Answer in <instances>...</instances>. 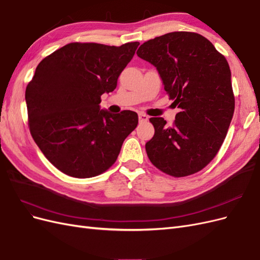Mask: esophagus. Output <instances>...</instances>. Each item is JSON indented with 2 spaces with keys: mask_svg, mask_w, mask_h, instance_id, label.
<instances>
[{
  "mask_svg": "<svg viewBox=\"0 0 260 260\" xmlns=\"http://www.w3.org/2000/svg\"><path fill=\"white\" fill-rule=\"evenodd\" d=\"M148 120V117L145 115V114H142V113H140L139 114V121L142 123V122H146Z\"/></svg>",
  "mask_w": 260,
  "mask_h": 260,
  "instance_id": "esophagus-1",
  "label": "esophagus"
}]
</instances>
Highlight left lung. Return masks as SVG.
<instances>
[{
	"label": "left lung",
	"mask_w": 260,
	"mask_h": 260,
	"mask_svg": "<svg viewBox=\"0 0 260 260\" xmlns=\"http://www.w3.org/2000/svg\"><path fill=\"white\" fill-rule=\"evenodd\" d=\"M137 54L158 70L165 91L180 108L172 127L161 117L149 118L155 129L145 144L149 160L176 178L199 172L217 155L233 117L229 64L205 37L187 31L156 37Z\"/></svg>",
	"instance_id": "left-lung-1"
}]
</instances>
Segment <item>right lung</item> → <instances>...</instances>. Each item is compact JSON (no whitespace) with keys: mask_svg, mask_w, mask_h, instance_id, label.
Masks as SVG:
<instances>
[{"mask_svg":"<svg viewBox=\"0 0 260 260\" xmlns=\"http://www.w3.org/2000/svg\"><path fill=\"white\" fill-rule=\"evenodd\" d=\"M139 42L120 46L73 42L43 58L26 88L28 125L49 161L65 175L91 178L111 168L124 139L137 128L136 112L101 111Z\"/></svg>","mask_w":260,"mask_h":260,"instance_id":"right-lung-1","label":"right lung"}]
</instances>
